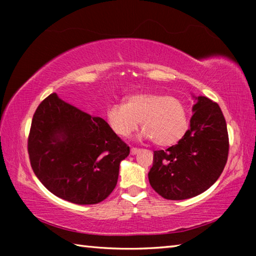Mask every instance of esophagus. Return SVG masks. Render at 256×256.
<instances>
[{
    "instance_id": "34e87169",
    "label": "esophagus",
    "mask_w": 256,
    "mask_h": 256,
    "mask_svg": "<svg viewBox=\"0 0 256 256\" xmlns=\"http://www.w3.org/2000/svg\"><path fill=\"white\" fill-rule=\"evenodd\" d=\"M138 151H140V149H138V148H131V154L132 156H134V154H136Z\"/></svg>"
}]
</instances>
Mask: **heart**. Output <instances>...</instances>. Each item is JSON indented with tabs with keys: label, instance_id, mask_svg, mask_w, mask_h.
<instances>
[{
	"label": "heart",
	"instance_id": "b5f03b06",
	"mask_svg": "<svg viewBox=\"0 0 256 256\" xmlns=\"http://www.w3.org/2000/svg\"><path fill=\"white\" fill-rule=\"evenodd\" d=\"M106 120L112 132L128 138L140 125L142 136L157 146H174L188 128V112L183 102L162 94L138 92L130 94L125 104H112L106 110Z\"/></svg>",
	"mask_w": 256,
	"mask_h": 256
}]
</instances>
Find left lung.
Wrapping results in <instances>:
<instances>
[{
  "label": "left lung",
  "mask_w": 256,
  "mask_h": 256,
  "mask_svg": "<svg viewBox=\"0 0 256 256\" xmlns=\"http://www.w3.org/2000/svg\"><path fill=\"white\" fill-rule=\"evenodd\" d=\"M193 112L190 128L178 144L154 151L149 182L167 200H185L203 193L226 166L229 138L219 105L200 96Z\"/></svg>",
  "instance_id": "left-lung-1"
}]
</instances>
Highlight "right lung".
I'll use <instances>...</instances> for the list:
<instances>
[{
	"label": "right lung",
	"instance_id": "right-lung-1",
	"mask_svg": "<svg viewBox=\"0 0 256 256\" xmlns=\"http://www.w3.org/2000/svg\"><path fill=\"white\" fill-rule=\"evenodd\" d=\"M130 146L105 120L92 116L56 94L34 112L28 136L32 168L45 188L76 204H96L118 184L120 162Z\"/></svg>",
	"mask_w": 256,
	"mask_h": 256
}]
</instances>
